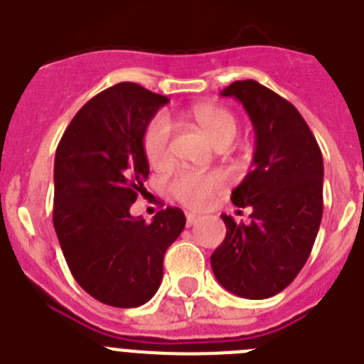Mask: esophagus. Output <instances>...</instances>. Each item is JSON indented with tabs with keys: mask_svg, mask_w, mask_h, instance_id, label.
Here are the masks:
<instances>
[{
	"mask_svg": "<svg viewBox=\"0 0 364 364\" xmlns=\"http://www.w3.org/2000/svg\"><path fill=\"white\" fill-rule=\"evenodd\" d=\"M198 215H195V213H186V222H188V226H193V224H197V220H198Z\"/></svg>",
	"mask_w": 364,
	"mask_h": 364,
	"instance_id": "34e87169",
	"label": "esophagus"
}]
</instances>
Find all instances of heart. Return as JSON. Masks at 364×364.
Listing matches in <instances>:
<instances>
[{"label":"heart","instance_id":"b5f03b06","mask_svg":"<svg viewBox=\"0 0 364 364\" xmlns=\"http://www.w3.org/2000/svg\"><path fill=\"white\" fill-rule=\"evenodd\" d=\"M189 117L210 138L215 147L228 146L237 134V118L230 109L215 104H197L189 109ZM171 125L164 114H156L149 120L142 136L144 156L153 167H160L169 156ZM226 186L222 173L182 171L171 180L169 191L173 197L189 208H202Z\"/></svg>","mask_w":364,"mask_h":364}]
</instances>
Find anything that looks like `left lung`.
Segmentation results:
<instances>
[{"label":"left lung","instance_id":"8db88e82","mask_svg":"<svg viewBox=\"0 0 364 364\" xmlns=\"http://www.w3.org/2000/svg\"><path fill=\"white\" fill-rule=\"evenodd\" d=\"M244 105L255 129L253 169L231 193L252 222L222 215L226 239L211 255L215 277L244 299H268L290 284L314 247L323 218V154L301 112L255 80L220 92Z\"/></svg>","mask_w":364,"mask_h":364}]
</instances>
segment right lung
I'll use <instances>...</instances> for the list:
<instances>
[{"mask_svg":"<svg viewBox=\"0 0 364 364\" xmlns=\"http://www.w3.org/2000/svg\"><path fill=\"white\" fill-rule=\"evenodd\" d=\"M167 102L138 83H117L76 112L58 144L54 230L73 277L109 306H142L156 294L164 255L186 226L171 205L153 222L129 213L149 176L144 131Z\"/></svg>","mask_w":364,"mask_h":364,"instance_id":"right-lung-1","label":"right lung"}]
</instances>
